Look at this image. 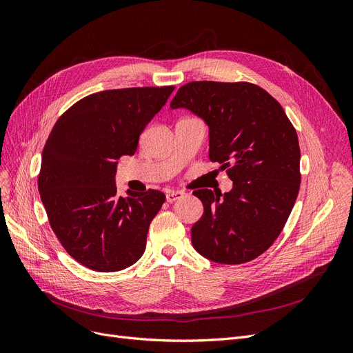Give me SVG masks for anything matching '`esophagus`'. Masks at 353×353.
Segmentation results:
<instances>
[{
	"mask_svg": "<svg viewBox=\"0 0 353 353\" xmlns=\"http://www.w3.org/2000/svg\"><path fill=\"white\" fill-rule=\"evenodd\" d=\"M183 194H184L183 191H168V193H166V200H168L169 203H172V201H175V200L183 197Z\"/></svg>",
	"mask_w": 353,
	"mask_h": 353,
	"instance_id": "esophagus-1",
	"label": "esophagus"
}]
</instances>
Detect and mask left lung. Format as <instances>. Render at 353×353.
I'll list each match as a JSON object with an SVG mask.
<instances>
[{"instance_id":"8db88e82","label":"left lung","mask_w":353,"mask_h":353,"mask_svg":"<svg viewBox=\"0 0 353 353\" xmlns=\"http://www.w3.org/2000/svg\"><path fill=\"white\" fill-rule=\"evenodd\" d=\"M209 126V159L219 162L232 190H196L203 216L191 228L206 259L253 261L280 236L301 185V148L281 104L249 82H188L170 101Z\"/></svg>"}]
</instances>
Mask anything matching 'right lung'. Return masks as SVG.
Returning <instances> with one entry per match:
<instances>
[{"label":"right lung","instance_id":"right-lung-1","mask_svg":"<svg viewBox=\"0 0 353 353\" xmlns=\"http://www.w3.org/2000/svg\"><path fill=\"white\" fill-rule=\"evenodd\" d=\"M175 87L108 90L74 103L42 150L38 190L63 248L87 268L114 272L141 258L162 191L117 194V160L132 156Z\"/></svg>","mask_w":353,"mask_h":353}]
</instances>
